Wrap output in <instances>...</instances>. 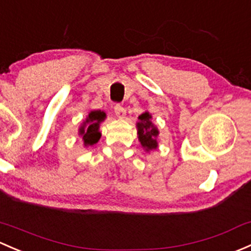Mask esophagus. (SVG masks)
Here are the masks:
<instances>
[{
	"label": "esophagus",
	"mask_w": 251,
	"mask_h": 251,
	"mask_svg": "<svg viewBox=\"0 0 251 251\" xmlns=\"http://www.w3.org/2000/svg\"><path fill=\"white\" fill-rule=\"evenodd\" d=\"M114 112H115V114H117L118 118H125L126 109L121 104H115L114 105Z\"/></svg>",
	"instance_id": "obj_1"
}]
</instances>
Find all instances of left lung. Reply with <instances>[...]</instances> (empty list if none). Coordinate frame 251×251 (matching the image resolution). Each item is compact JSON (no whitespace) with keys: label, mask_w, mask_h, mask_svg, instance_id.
Here are the masks:
<instances>
[{"label":"left lung","mask_w":251,"mask_h":251,"mask_svg":"<svg viewBox=\"0 0 251 251\" xmlns=\"http://www.w3.org/2000/svg\"><path fill=\"white\" fill-rule=\"evenodd\" d=\"M139 123L137 124V127H138V138L141 142L142 147L146 148L147 151L152 149H156L157 148V142L156 137L159 134L157 128L152 125V123L150 121L151 115L149 113L146 112L142 115H139Z\"/></svg>","instance_id":"obj_1"}]
</instances>
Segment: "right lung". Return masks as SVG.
Masks as SVG:
<instances>
[{"label":"right lung","instance_id":"add662e5","mask_svg":"<svg viewBox=\"0 0 251 251\" xmlns=\"http://www.w3.org/2000/svg\"><path fill=\"white\" fill-rule=\"evenodd\" d=\"M105 118V113L101 110H94L89 114L88 119L84 121L83 126L79 128V134L83 136L84 146H94L101 138L100 133V124Z\"/></svg>","mask_w":251,"mask_h":251}]
</instances>
